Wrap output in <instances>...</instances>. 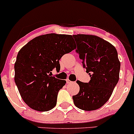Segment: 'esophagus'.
I'll return each mask as SVG.
<instances>
[{
	"instance_id": "esophagus-1",
	"label": "esophagus",
	"mask_w": 134,
	"mask_h": 134,
	"mask_svg": "<svg viewBox=\"0 0 134 134\" xmlns=\"http://www.w3.org/2000/svg\"><path fill=\"white\" fill-rule=\"evenodd\" d=\"M66 82H67V84H71V83L72 82L71 81H70V80L69 79H66Z\"/></svg>"
}]
</instances>
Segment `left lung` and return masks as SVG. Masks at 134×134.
Listing matches in <instances>:
<instances>
[{"label":"left lung","instance_id":"obj_1","mask_svg":"<svg viewBox=\"0 0 134 134\" xmlns=\"http://www.w3.org/2000/svg\"><path fill=\"white\" fill-rule=\"evenodd\" d=\"M73 37L83 67L91 77L89 82L77 81L80 90L72 96L74 103L85 111L97 110L108 101L119 80L117 51L113 44L95 35L78 34Z\"/></svg>","mask_w":134,"mask_h":134}]
</instances>
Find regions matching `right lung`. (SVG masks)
Segmentation results:
<instances>
[{
  "label": "right lung",
  "mask_w": 134,
  "mask_h": 134,
  "mask_svg": "<svg viewBox=\"0 0 134 134\" xmlns=\"http://www.w3.org/2000/svg\"><path fill=\"white\" fill-rule=\"evenodd\" d=\"M76 49L72 35L50 33L33 38L18 52L14 64V81L23 101L33 110L47 111L57 104L65 80L52 76L60 69L59 60Z\"/></svg>",
  "instance_id": "add662e5"
}]
</instances>
